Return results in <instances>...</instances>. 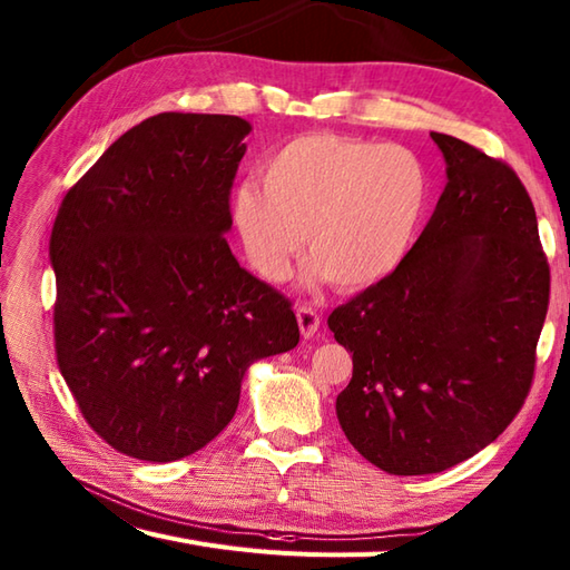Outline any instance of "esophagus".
Instances as JSON below:
<instances>
[{
    "mask_svg": "<svg viewBox=\"0 0 570 570\" xmlns=\"http://www.w3.org/2000/svg\"><path fill=\"white\" fill-rule=\"evenodd\" d=\"M296 321H298V331L304 337H313L321 328V316L313 306H298L296 308Z\"/></svg>",
    "mask_w": 570,
    "mask_h": 570,
    "instance_id": "obj_1",
    "label": "esophagus"
}]
</instances>
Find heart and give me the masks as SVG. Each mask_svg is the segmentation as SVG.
Masks as SVG:
<instances>
[{
    "label": "heart",
    "instance_id": "heart-1",
    "mask_svg": "<svg viewBox=\"0 0 570 570\" xmlns=\"http://www.w3.org/2000/svg\"><path fill=\"white\" fill-rule=\"evenodd\" d=\"M259 183L229 196L239 245L266 282H284L304 247L313 274L343 288L390 276L414 245L431 198L419 156L399 144L301 135L272 151Z\"/></svg>",
    "mask_w": 570,
    "mask_h": 570
}]
</instances>
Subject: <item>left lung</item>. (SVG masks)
<instances>
[{"instance_id":"obj_1","label":"left lung","mask_w":570,"mask_h":570,"mask_svg":"<svg viewBox=\"0 0 570 570\" xmlns=\"http://www.w3.org/2000/svg\"><path fill=\"white\" fill-rule=\"evenodd\" d=\"M448 184L406 259L328 316L353 353L337 394L355 451L429 475L490 445L522 409L549 308L537 213L510 166L431 131Z\"/></svg>"}]
</instances>
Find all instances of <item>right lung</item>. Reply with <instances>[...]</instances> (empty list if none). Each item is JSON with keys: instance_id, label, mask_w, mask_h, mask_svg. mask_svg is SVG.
Returning <instances> with one entry per match:
<instances>
[{"instance_id": "add662e5", "label": "right lung", "mask_w": 570, "mask_h": 570, "mask_svg": "<svg viewBox=\"0 0 570 570\" xmlns=\"http://www.w3.org/2000/svg\"><path fill=\"white\" fill-rule=\"evenodd\" d=\"M247 119L161 112L125 131L56 215V355L115 451L171 463L233 421L257 360L298 345L288 298L225 235Z\"/></svg>"}]
</instances>
